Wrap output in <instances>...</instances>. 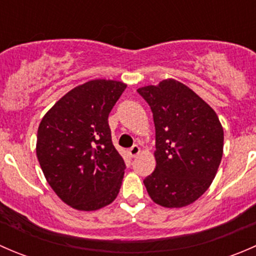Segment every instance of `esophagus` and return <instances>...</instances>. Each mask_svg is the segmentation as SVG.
<instances>
[{
	"instance_id": "34e87169",
	"label": "esophagus",
	"mask_w": 256,
	"mask_h": 256,
	"mask_svg": "<svg viewBox=\"0 0 256 256\" xmlns=\"http://www.w3.org/2000/svg\"><path fill=\"white\" fill-rule=\"evenodd\" d=\"M138 154H140V147H138V144H134V146L128 150V154H130L131 157H136Z\"/></svg>"
}]
</instances>
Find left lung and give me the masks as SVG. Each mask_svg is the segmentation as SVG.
Instances as JSON below:
<instances>
[{
    "mask_svg": "<svg viewBox=\"0 0 256 256\" xmlns=\"http://www.w3.org/2000/svg\"><path fill=\"white\" fill-rule=\"evenodd\" d=\"M156 128V168L144 178L156 204L182 208L213 182L223 156L224 131L216 112L190 88L172 78L138 88Z\"/></svg>",
    "mask_w": 256,
    "mask_h": 256,
    "instance_id": "left-lung-1",
    "label": "left lung"
}]
</instances>
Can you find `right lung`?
Here are the masks:
<instances>
[{
	"label": "right lung",
	"instance_id": "add662e5",
	"mask_svg": "<svg viewBox=\"0 0 256 256\" xmlns=\"http://www.w3.org/2000/svg\"><path fill=\"white\" fill-rule=\"evenodd\" d=\"M128 85L94 79L62 96L43 116L36 154L46 180L69 207L98 210L118 197L125 164L112 141L109 114Z\"/></svg>",
	"mask_w": 256,
	"mask_h": 256
}]
</instances>
